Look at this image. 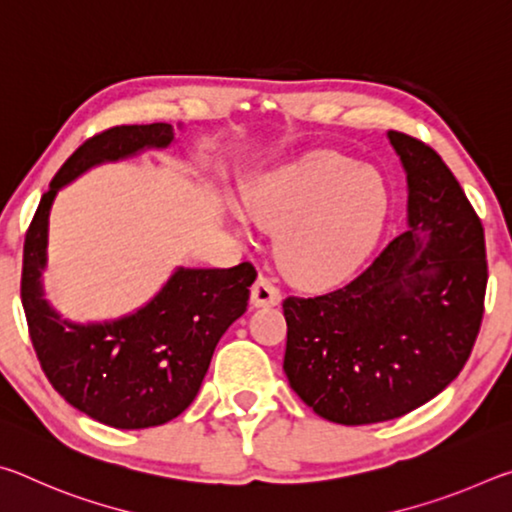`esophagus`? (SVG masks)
Masks as SVG:
<instances>
[{"instance_id":"34e87169","label":"esophagus","mask_w":512,"mask_h":512,"mask_svg":"<svg viewBox=\"0 0 512 512\" xmlns=\"http://www.w3.org/2000/svg\"><path fill=\"white\" fill-rule=\"evenodd\" d=\"M282 293L268 277H259L250 289V305L253 307H275L280 305Z\"/></svg>"}]
</instances>
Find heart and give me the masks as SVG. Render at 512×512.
<instances>
[{
	"instance_id": "heart-1",
	"label": "heart",
	"mask_w": 512,
	"mask_h": 512,
	"mask_svg": "<svg viewBox=\"0 0 512 512\" xmlns=\"http://www.w3.org/2000/svg\"><path fill=\"white\" fill-rule=\"evenodd\" d=\"M244 212L275 232V257L289 280L332 287L370 253L386 214L379 173L334 151H316L266 173L244 194ZM237 225L241 223L237 219Z\"/></svg>"
}]
</instances>
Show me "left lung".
<instances>
[{
	"label": "left lung",
	"instance_id": "8db88e82",
	"mask_svg": "<svg viewBox=\"0 0 512 512\" xmlns=\"http://www.w3.org/2000/svg\"><path fill=\"white\" fill-rule=\"evenodd\" d=\"M406 173V230L345 287L287 298L284 372L320 418H400L452 384L483 318V225L443 158L388 131Z\"/></svg>",
	"mask_w": 512,
	"mask_h": 512
}]
</instances>
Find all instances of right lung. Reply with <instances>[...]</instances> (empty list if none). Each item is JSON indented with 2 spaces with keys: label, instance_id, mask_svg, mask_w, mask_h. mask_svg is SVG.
<instances>
[{
  "label": "right lung",
  "instance_id": "1",
  "mask_svg": "<svg viewBox=\"0 0 512 512\" xmlns=\"http://www.w3.org/2000/svg\"><path fill=\"white\" fill-rule=\"evenodd\" d=\"M171 124L115 126L79 146L51 180L24 239L22 305L31 343L51 386L74 409L115 429H146L178 418L194 402L216 343L244 314L253 264L176 268L133 314L72 323L45 300L49 214L56 194L92 167L167 149Z\"/></svg>",
  "mask_w": 512,
  "mask_h": 512
}]
</instances>
